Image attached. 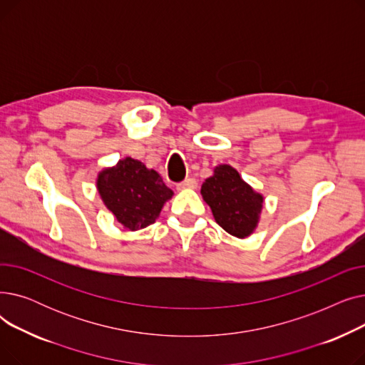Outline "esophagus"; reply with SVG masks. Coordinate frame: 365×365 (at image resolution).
Instances as JSON below:
<instances>
[{"label":"esophagus","mask_w":365,"mask_h":365,"mask_svg":"<svg viewBox=\"0 0 365 365\" xmlns=\"http://www.w3.org/2000/svg\"><path fill=\"white\" fill-rule=\"evenodd\" d=\"M197 180L195 179H192V178H189V179H185L183 182H180V183H178V189H194V187H197Z\"/></svg>","instance_id":"1"}]
</instances>
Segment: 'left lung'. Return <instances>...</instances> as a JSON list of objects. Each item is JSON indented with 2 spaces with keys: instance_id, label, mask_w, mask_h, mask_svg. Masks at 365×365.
Wrapping results in <instances>:
<instances>
[{
  "instance_id": "left-lung-1",
  "label": "left lung",
  "mask_w": 365,
  "mask_h": 365,
  "mask_svg": "<svg viewBox=\"0 0 365 365\" xmlns=\"http://www.w3.org/2000/svg\"><path fill=\"white\" fill-rule=\"evenodd\" d=\"M201 194L227 234L245 238L255 231L263 197L241 179L235 168L226 164L216 167L215 175L202 183Z\"/></svg>"
}]
</instances>
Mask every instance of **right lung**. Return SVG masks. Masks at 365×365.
I'll return each mask as SVG.
<instances>
[{
  "label": "right lung",
  "instance_id": "right-lung-1",
  "mask_svg": "<svg viewBox=\"0 0 365 365\" xmlns=\"http://www.w3.org/2000/svg\"><path fill=\"white\" fill-rule=\"evenodd\" d=\"M98 189L105 205L130 231L155 222L164 202L173 195L155 170L130 157L103 170Z\"/></svg>",
  "mask_w": 365,
  "mask_h": 365
}]
</instances>
